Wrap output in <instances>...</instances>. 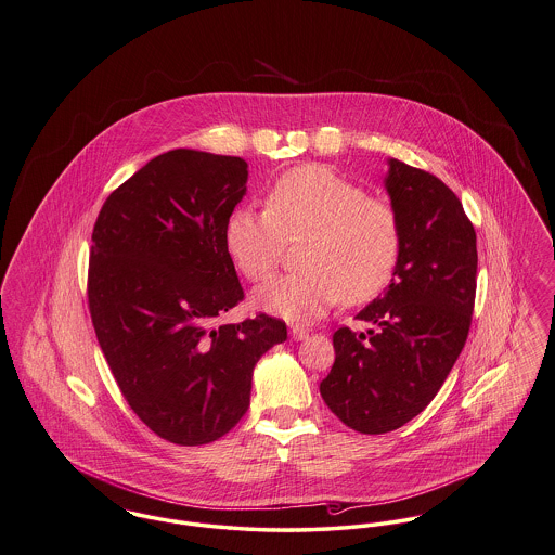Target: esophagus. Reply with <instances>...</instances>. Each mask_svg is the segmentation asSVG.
Wrapping results in <instances>:
<instances>
[{"mask_svg":"<svg viewBox=\"0 0 555 555\" xmlns=\"http://www.w3.org/2000/svg\"><path fill=\"white\" fill-rule=\"evenodd\" d=\"M289 335H292V339H295V341H301V339L308 337V331L304 326H292Z\"/></svg>","mask_w":555,"mask_h":555,"instance_id":"esophagus-1","label":"esophagus"}]
</instances>
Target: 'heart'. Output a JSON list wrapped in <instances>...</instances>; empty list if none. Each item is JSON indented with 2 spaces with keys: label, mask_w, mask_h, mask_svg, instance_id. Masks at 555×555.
Segmentation results:
<instances>
[{
  "label": "heart",
  "mask_w": 555,
  "mask_h": 555,
  "mask_svg": "<svg viewBox=\"0 0 555 555\" xmlns=\"http://www.w3.org/2000/svg\"><path fill=\"white\" fill-rule=\"evenodd\" d=\"M301 234L310 236L301 249L306 270L274 276L254 292L260 310L294 323L321 319L339 299L375 297L390 283L402 251V227L390 203L371 198L325 165L281 176L266 211L236 207L224 243L236 268L261 281L276 268L287 238Z\"/></svg>",
  "instance_id": "obj_1"
}]
</instances>
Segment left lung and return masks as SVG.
Masks as SVG:
<instances>
[{
  "mask_svg": "<svg viewBox=\"0 0 555 555\" xmlns=\"http://www.w3.org/2000/svg\"><path fill=\"white\" fill-rule=\"evenodd\" d=\"M384 186L402 227L390 285L357 314L371 328L333 333L335 362L321 382L326 406L360 434L417 417L442 388L472 323L476 230L436 176L388 159Z\"/></svg>",
  "mask_w": 555,
  "mask_h": 555,
  "instance_id": "1",
  "label": "left lung"
}]
</instances>
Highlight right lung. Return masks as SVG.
<instances>
[{"instance_id": "add662e5", "label": "right lung", "mask_w": 555, "mask_h": 555, "mask_svg": "<svg viewBox=\"0 0 555 555\" xmlns=\"http://www.w3.org/2000/svg\"><path fill=\"white\" fill-rule=\"evenodd\" d=\"M247 176L241 157L169 151L111 193L92 232L100 348L131 411L173 444L229 434L249 406L256 362L287 339L266 314L220 323L243 299L224 229Z\"/></svg>"}]
</instances>
